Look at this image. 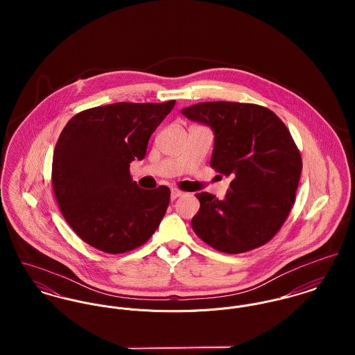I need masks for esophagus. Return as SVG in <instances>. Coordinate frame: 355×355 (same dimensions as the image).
Returning <instances> with one entry per match:
<instances>
[{"instance_id":"obj_1","label":"esophagus","mask_w":355,"mask_h":355,"mask_svg":"<svg viewBox=\"0 0 355 355\" xmlns=\"http://www.w3.org/2000/svg\"><path fill=\"white\" fill-rule=\"evenodd\" d=\"M182 196H183V191H180L178 189H172V191H171V198L172 200H176V198H179Z\"/></svg>"}]
</instances>
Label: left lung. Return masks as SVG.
Segmentation results:
<instances>
[{
    "instance_id": "left-lung-1",
    "label": "left lung",
    "mask_w": 355,
    "mask_h": 355,
    "mask_svg": "<svg viewBox=\"0 0 355 355\" xmlns=\"http://www.w3.org/2000/svg\"><path fill=\"white\" fill-rule=\"evenodd\" d=\"M182 113L211 128L210 166L231 179L224 200L200 193L194 232L213 249L239 254L269 242L295 201L302 158L286 124L268 107L200 102Z\"/></svg>"
}]
</instances>
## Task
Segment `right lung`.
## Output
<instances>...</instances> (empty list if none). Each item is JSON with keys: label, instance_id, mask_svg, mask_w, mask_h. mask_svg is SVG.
<instances>
[{"label": "right lung", "instance_id": "add662e5", "mask_svg": "<svg viewBox=\"0 0 355 355\" xmlns=\"http://www.w3.org/2000/svg\"><path fill=\"white\" fill-rule=\"evenodd\" d=\"M175 103L96 106L64 127L53 153L51 184L64 218L90 246L125 253L158 228L171 191L166 186L141 189L130 164L145 158L153 132Z\"/></svg>", "mask_w": 355, "mask_h": 355}]
</instances>
